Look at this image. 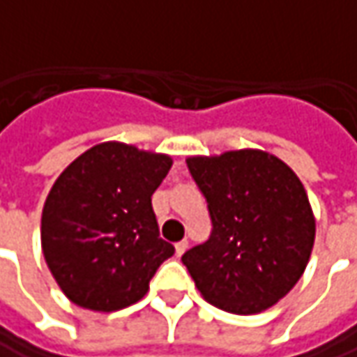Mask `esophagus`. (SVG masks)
<instances>
[{
  "instance_id": "obj_1",
  "label": "esophagus",
  "mask_w": 357,
  "mask_h": 357,
  "mask_svg": "<svg viewBox=\"0 0 357 357\" xmlns=\"http://www.w3.org/2000/svg\"><path fill=\"white\" fill-rule=\"evenodd\" d=\"M188 245H190V243H188V240H181V241H178V243H176V256H183V254H185V250H188Z\"/></svg>"
}]
</instances>
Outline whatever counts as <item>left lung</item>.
<instances>
[{"label":"left lung","instance_id":"obj_1","mask_svg":"<svg viewBox=\"0 0 357 357\" xmlns=\"http://www.w3.org/2000/svg\"><path fill=\"white\" fill-rule=\"evenodd\" d=\"M208 202L211 234L181 261L204 300L229 314H257L298 284L312 256L316 220L300 178L259 149L188 158Z\"/></svg>","mask_w":357,"mask_h":357}]
</instances>
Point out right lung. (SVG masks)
I'll return each mask as SVG.
<instances>
[{"label":"right lung","instance_id":"obj_1","mask_svg":"<svg viewBox=\"0 0 357 357\" xmlns=\"http://www.w3.org/2000/svg\"><path fill=\"white\" fill-rule=\"evenodd\" d=\"M172 158L105 142L55 179L41 213V248L71 302L116 312L139 302L174 245L160 238L151 195Z\"/></svg>","mask_w":357,"mask_h":357}]
</instances>
